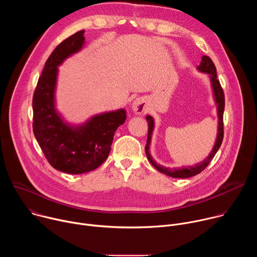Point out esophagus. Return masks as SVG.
Returning a JSON list of instances; mask_svg holds the SVG:
<instances>
[{"instance_id": "obj_1", "label": "esophagus", "mask_w": 257, "mask_h": 257, "mask_svg": "<svg viewBox=\"0 0 257 257\" xmlns=\"http://www.w3.org/2000/svg\"><path fill=\"white\" fill-rule=\"evenodd\" d=\"M131 106H132V109L134 111V113L142 114L146 111V101L143 97H139V98H136L135 100H133Z\"/></svg>"}]
</instances>
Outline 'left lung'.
I'll return each mask as SVG.
<instances>
[{
  "label": "left lung",
  "mask_w": 257,
  "mask_h": 257,
  "mask_svg": "<svg viewBox=\"0 0 257 257\" xmlns=\"http://www.w3.org/2000/svg\"><path fill=\"white\" fill-rule=\"evenodd\" d=\"M197 69L203 73H207L209 74L210 77V81H211V86H212V90H213V96L215 99V103L217 105V117H218V129H217V136H216V140L215 143L212 148V151L210 152L209 156L201 163H198L197 165H195L194 167H188V168H166L163 167L161 165H158L154 159L152 158L151 154H150V144H151V139H152V134L154 131V127H155V122L152 116H146V120H148L149 123V134H148V142H146L145 145V154L146 157H148V160L151 162V164L161 173L168 175L170 177L173 178H189L192 176H195L197 174H199L200 172H202L208 165L209 163L212 161V159L214 158L216 152L218 151L219 146H221L222 142H223V138H224V120H223V116H224V109H225V94H224V90L221 86V83H219L217 77H216V69L215 66L213 64V62L211 61V59L207 56H203L201 59V63L200 65L197 67Z\"/></svg>",
  "instance_id": "left-lung-1"
}]
</instances>
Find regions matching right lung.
<instances>
[{"mask_svg":"<svg viewBox=\"0 0 257 257\" xmlns=\"http://www.w3.org/2000/svg\"><path fill=\"white\" fill-rule=\"evenodd\" d=\"M84 41V30H80L57 46L45 64L32 98L33 133L46 159L56 170L73 175L95 170L107 159L114 134L127 118L121 108L93 116L75 127L64 123L56 112L58 66L80 51Z\"/></svg>","mask_w":257,"mask_h":257,"instance_id":"obj_1","label":"right lung"}]
</instances>
